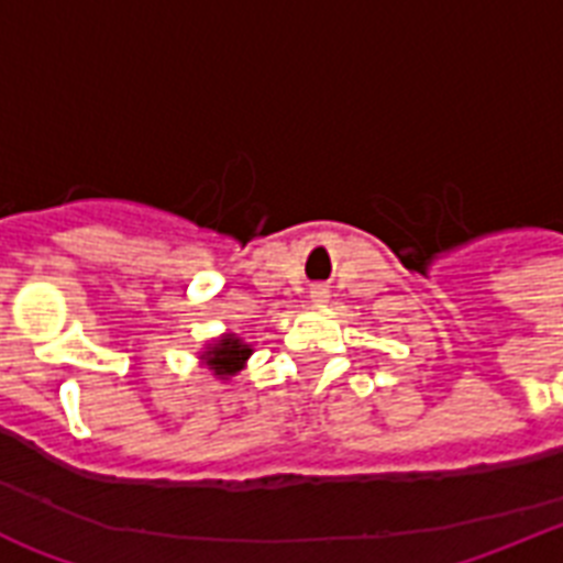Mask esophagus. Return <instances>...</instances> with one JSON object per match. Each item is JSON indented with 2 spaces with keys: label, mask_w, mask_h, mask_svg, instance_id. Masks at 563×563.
Wrapping results in <instances>:
<instances>
[{
  "label": "esophagus",
  "mask_w": 563,
  "mask_h": 563,
  "mask_svg": "<svg viewBox=\"0 0 563 563\" xmlns=\"http://www.w3.org/2000/svg\"><path fill=\"white\" fill-rule=\"evenodd\" d=\"M327 298H330V289H327V286H312V289H309V300H312L316 307H324Z\"/></svg>",
  "instance_id": "34e87169"
}]
</instances>
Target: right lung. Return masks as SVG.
I'll return each instance as SVG.
<instances>
[{"label":"right lung","mask_w":563,"mask_h":563,"mask_svg":"<svg viewBox=\"0 0 563 563\" xmlns=\"http://www.w3.org/2000/svg\"><path fill=\"white\" fill-rule=\"evenodd\" d=\"M251 353L254 347L236 333H221L219 339H212V342L203 344L201 351V365L207 371H212L216 379H230V376H236L239 371L245 368L247 360H251Z\"/></svg>","instance_id":"add662e5"}]
</instances>
